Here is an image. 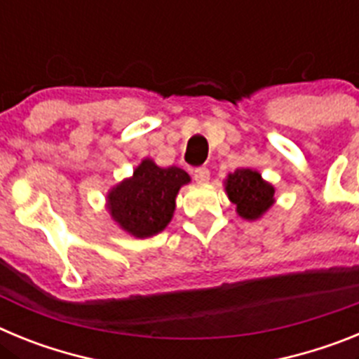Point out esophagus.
Returning <instances> with one entry per match:
<instances>
[{"label": "esophagus", "instance_id": "34e87169", "mask_svg": "<svg viewBox=\"0 0 359 359\" xmlns=\"http://www.w3.org/2000/svg\"><path fill=\"white\" fill-rule=\"evenodd\" d=\"M194 180L199 185H205L210 180V170L207 167H198V169H194Z\"/></svg>", "mask_w": 359, "mask_h": 359}]
</instances>
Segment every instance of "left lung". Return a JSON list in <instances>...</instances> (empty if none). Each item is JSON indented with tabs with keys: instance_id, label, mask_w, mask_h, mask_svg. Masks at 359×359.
I'll return each mask as SVG.
<instances>
[{
	"instance_id": "left-lung-1",
	"label": "left lung",
	"mask_w": 359,
	"mask_h": 359,
	"mask_svg": "<svg viewBox=\"0 0 359 359\" xmlns=\"http://www.w3.org/2000/svg\"><path fill=\"white\" fill-rule=\"evenodd\" d=\"M224 192L244 221L261 219L275 205V187L255 169H237L224 177Z\"/></svg>"
}]
</instances>
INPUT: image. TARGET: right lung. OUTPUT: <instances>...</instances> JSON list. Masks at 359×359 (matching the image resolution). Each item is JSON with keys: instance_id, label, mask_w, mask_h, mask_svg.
Returning <instances> with one entry per match:
<instances>
[{"instance_id": "obj_1", "label": "right lung", "mask_w": 359, "mask_h": 359, "mask_svg": "<svg viewBox=\"0 0 359 359\" xmlns=\"http://www.w3.org/2000/svg\"><path fill=\"white\" fill-rule=\"evenodd\" d=\"M189 183L190 176L180 167H160L152 158H144L131 176L107 190L106 208L120 230L147 239L169 226L177 192Z\"/></svg>"}]
</instances>
